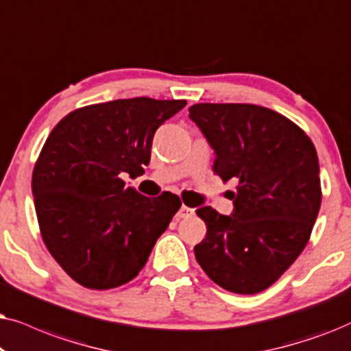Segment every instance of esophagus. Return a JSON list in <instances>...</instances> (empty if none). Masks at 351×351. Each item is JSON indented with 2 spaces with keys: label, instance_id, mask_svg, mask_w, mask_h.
I'll list each match as a JSON object with an SVG mask.
<instances>
[{
  "label": "esophagus",
  "instance_id": "obj_1",
  "mask_svg": "<svg viewBox=\"0 0 351 351\" xmlns=\"http://www.w3.org/2000/svg\"><path fill=\"white\" fill-rule=\"evenodd\" d=\"M194 215V208L188 207V205H181L180 212L176 213V217H178V219H184V218H191Z\"/></svg>",
  "mask_w": 351,
  "mask_h": 351
}]
</instances>
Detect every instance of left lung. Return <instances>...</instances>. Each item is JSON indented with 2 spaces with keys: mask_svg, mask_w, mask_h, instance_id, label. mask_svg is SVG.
I'll use <instances>...</instances> for the list:
<instances>
[{
  "mask_svg": "<svg viewBox=\"0 0 351 351\" xmlns=\"http://www.w3.org/2000/svg\"><path fill=\"white\" fill-rule=\"evenodd\" d=\"M215 151L213 171L230 191V217L212 207L194 247L197 263L219 287L252 295L273 286L310 241L321 207L319 162L308 134L278 112L255 104L189 107Z\"/></svg>",
  "mask_w": 351,
  "mask_h": 351,
  "instance_id": "obj_1",
  "label": "left lung"
}]
</instances>
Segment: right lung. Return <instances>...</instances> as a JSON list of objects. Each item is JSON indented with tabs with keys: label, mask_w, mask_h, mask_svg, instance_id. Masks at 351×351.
<instances>
[{
	"label": "right lung",
	"mask_w": 351,
	"mask_h": 351,
	"mask_svg": "<svg viewBox=\"0 0 351 351\" xmlns=\"http://www.w3.org/2000/svg\"><path fill=\"white\" fill-rule=\"evenodd\" d=\"M184 99H117L80 107L53 128L32 175L43 242L60 268L93 291L136 278L181 207L146 197L121 176L143 175L156 130Z\"/></svg>",
	"instance_id": "obj_1"
}]
</instances>
